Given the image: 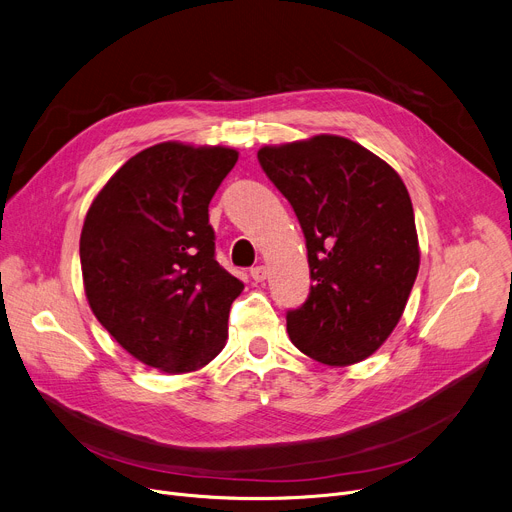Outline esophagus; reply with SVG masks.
I'll use <instances>...</instances> for the list:
<instances>
[{
	"label": "esophagus",
	"instance_id": "obj_1",
	"mask_svg": "<svg viewBox=\"0 0 512 512\" xmlns=\"http://www.w3.org/2000/svg\"><path fill=\"white\" fill-rule=\"evenodd\" d=\"M251 277L253 280L259 284V282H265V277H267V269L263 267V265H257V267H253L251 269Z\"/></svg>",
	"mask_w": 512,
	"mask_h": 512
}]
</instances>
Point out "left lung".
I'll return each mask as SVG.
<instances>
[{
  "mask_svg": "<svg viewBox=\"0 0 512 512\" xmlns=\"http://www.w3.org/2000/svg\"><path fill=\"white\" fill-rule=\"evenodd\" d=\"M257 159L292 204L308 249L312 286L288 312L290 341L331 367L363 361L394 331L421 265L404 181L337 134L261 147Z\"/></svg>",
  "mask_w": 512,
  "mask_h": 512,
  "instance_id": "8db88e82",
  "label": "left lung"
}]
</instances>
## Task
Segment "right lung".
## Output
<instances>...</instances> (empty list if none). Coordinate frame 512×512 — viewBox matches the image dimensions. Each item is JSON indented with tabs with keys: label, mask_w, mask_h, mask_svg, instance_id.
Segmentation results:
<instances>
[{
	"label": "right lung",
	"mask_w": 512,
	"mask_h": 512,
	"mask_svg": "<svg viewBox=\"0 0 512 512\" xmlns=\"http://www.w3.org/2000/svg\"><path fill=\"white\" fill-rule=\"evenodd\" d=\"M237 159L230 147L159 143L130 157L85 214L89 308L134 359L165 374L196 371L226 345L245 286L214 257L208 204Z\"/></svg>",
	"instance_id": "1"
}]
</instances>
